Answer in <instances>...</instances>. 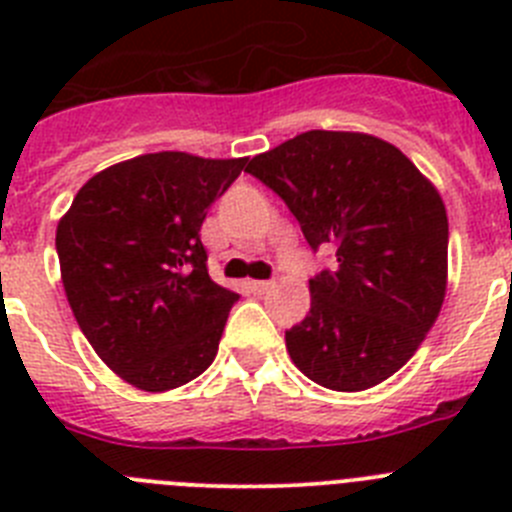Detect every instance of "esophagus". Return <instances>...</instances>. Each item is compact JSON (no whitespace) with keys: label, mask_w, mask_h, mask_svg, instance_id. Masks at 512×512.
Returning <instances> with one entry per match:
<instances>
[{"label":"esophagus","mask_w":512,"mask_h":512,"mask_svg":"<svg viewBox=\"0 0 512 512\" xmlns=\"http://www.w3.org/2000/svg\"><path fill=\"white\" fill-rule=\"evenodd\" d=\"M248 287H251L253 292H269V289L274 287V279H256V282H248Z\"/></svg>","instance_id":"34e87169"}]
</instances>
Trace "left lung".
Listing matches in <instances>:
<instances>
[{"label":"left lung","mask_w":512,"mask_h":512,"mask_svg":"<svg viewBox=\"0 0 512 512\" xmlns=\"http://www.w3.org/2000/svg\"><path fill=\"white\" fill-rule=\"evenodd\" d=\"M246 171L282 197L312 251H336V266L310 279L305 320L284 333L297 369L336 392L392 377L446 297L449 217L438 189L392 143L343 130H307Z\"/></svg>","instance_id":"1"}]
</instances>
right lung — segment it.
<instances>
[{
  "label": "right lung",
  "instance_id": "obj_1",
  "mask_svg": "<svg viewBox=\"0 0 512 512\" xmlns=\"http://www.w3.org/2000/svg\"><path fill=\"white\" fill-rule=\"evenodd\" d=\"M246 161L135 156L94 174L58 220L76 323L99 359L138 390L182 387L215 359L238 295L207 274L200 228Z\"/></svg>",
  "mask_w": 512,
  "mask_h": 512
}]
</instances>
